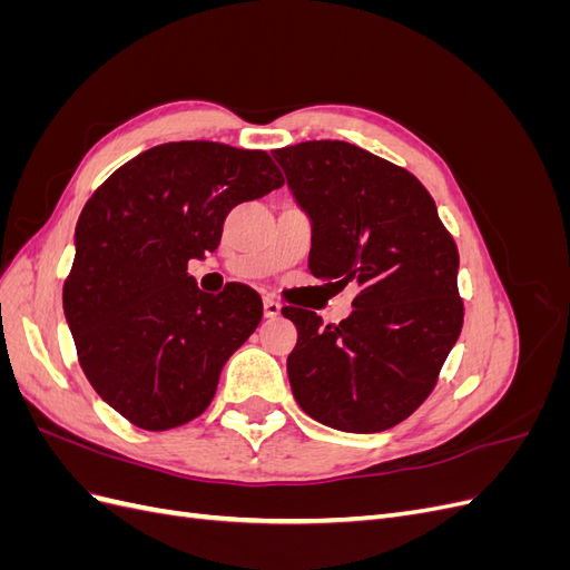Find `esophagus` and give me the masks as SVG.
<instances>
[{"instance_id":"34e87169","label":"esophagus","mask_w":570,"mask_h":570,"mask_svg":"<svg viewBox=\"0 0 570 570\" xmlns=\"http://www.w3.org/2000/svg\"><path fill=\"white\" fill-rule=\"evenodd\" d=\"M281 314H283V304H278L275 299L264 302V316L266 318H278Z\"/></svg>"}]
</instances>
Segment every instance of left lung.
Instances as JSON below:
<instances>
[{"mask_svg": "<svg viewBox=\"0 0 570 570\" xmlns=\"http://www.w3.org/2000/svg\"><path fill=\"white\" fill-rule=\"evenodd\" d=\"M273 159L312 220L308 271L358 289L340 325L283 308L297 325L292 394L327 428L383 433L425 402L461 335L454 239L409 170L356 145L314 140Z\"/></svg>", "mask_w": 570, "mask_h": 570, "instance_id": "8db88e82", "label": "left lung"}]
</instances>
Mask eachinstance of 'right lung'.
Here are the masks:
<instances>
[{
	"label": "right lung",
	"mask_w": 570,
	"mask_h": 570,
	"mask_svg": "<svg viewBox=\"0 0 570 570\" xmlns=\"http://www.w3.org/2000/svg\"><path fill=\"white\" fill-rule=\"evenodd\" d=\"M283 183L266 151L168 142L120 166L85 204L63 314L90 385L132 425L170 430L212 404L264 306L239 283L206 295L187 262L218 249L235 204Z\"/></svg>",
	"instance_id": "right-lung-1"
}]
</instances>
